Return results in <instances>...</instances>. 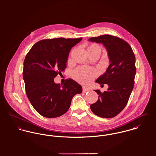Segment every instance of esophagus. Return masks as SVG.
Here are the masks:
<instances>
[{
    "instance_id": "34e87169",
    "label": "esophagus",
    "mask_w": 156,
    "mask_h": 156,
    "mask_svg": "<svg viewBox=\"0 0 156 156\" xmlns=\"http://www.w3.org/2000/svg\"><path fill=\"white\" fill-rule=\"evenodd\" d=\"M89 91V89H87V88H85V87H83V92H88Z\"/></svg>"
}]
</instances>
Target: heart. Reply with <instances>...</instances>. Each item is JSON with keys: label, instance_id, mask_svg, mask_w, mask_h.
I'll return each mask as SVG.
<instances>
[{"label": "heart", "instance_id": "1", "mask_svg": "<svg viewBox=\"0 0 156 156\" xmlns=\"http://www.w3.org/2000/svg\"><path fill=\"white\" fill-rule=\"evenodd\" d=\"M101 47L97 43H93L87 45V51L88 54L101 53ZM98 72L94 68L78 67L73 72L74 78L79 83L88 85L97 76Z\"/></svg>", "mask_w": 156, "mask_h": 156}]
</instances>
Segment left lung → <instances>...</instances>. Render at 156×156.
<instances>
[{
    "instance_id": "left-lung-1",
    "label": "left lung",
    "mask_w": 156,
    "mask_h": 156,
    "mask_svg": "<svg viewBox=\"0 0 156 156\" xmlns=\"http://www.w3.org/2000/svg\"><path fill=\"white\" fill-rule=\"evenodd\" d=\"M89 40L104 45L111 62L106 73L95 81L101 85L108 84V90L101 92L95 90L99 95L98 99L90 108L95 115L111 118L124 109L133 89L136 72L135 56L129 44L117 37L103 35Z\"/></svg>"
}]
</instances>
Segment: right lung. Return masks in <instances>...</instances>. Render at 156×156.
I'll use <instances>...</instances> for the list:
<instances>
[{"mask_svg": "<svg viewBox=\"0 0 156 156\" xmlns=\"http://www.w3.org/2000/svg\"><path fill=\"white\" fill-rule=\"evenodd\" d=\"M82 38L45 39L34 45L27 53L23 76L27 98L34 108L44 117L64 115L73 97L82 92V87L71 79L61 85L54 78L67 67L69 53Z\"/></svg>", "mask_w": 156, "mask_h": 156, "instance_id": "obj_1", "label": "right lung"}]
</instances>
